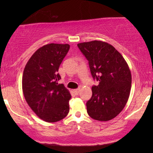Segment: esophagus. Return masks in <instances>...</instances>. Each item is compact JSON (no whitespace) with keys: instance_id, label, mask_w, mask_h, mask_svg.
<instances>
[{"instance_id":"esophagus-1","label":"esophagus","mask_w":153,"mask_h":153,"mask_svg":"<svg viewBox=\"0 0 153 153\" xmlns=\"http://www.w3.org/2000/svg\"><path fill=\"white\" fill-rule=\"evenodd\" d=\"M79 91H80V88H77V89H74V93L76 94V95H78L79 93Z\"/></svg>"}]
</instances>
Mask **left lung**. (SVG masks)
Here are the masks:
<instances>
[{
    "mask_svg": "<svg viewBox=\"0 0 153 153\" xmlns=\"http://www.w3.org/2000/svg\"><path fill=\"white\" fill-rule=\"evenodd\" d=\"M88 60L93 78L99 81L92 87L87 102L90 117L108 121L116 117L126 105L131 90V75L123 56L105 42L94 40L77 45Z\"/></svg>",
    "mask_w": 153,
    "mask_h": 153,
    "instance_id": "1",
    "label": "left lung"
}]
</instances>
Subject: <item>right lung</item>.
<instances>
[{
    "label": "right lung",
    "mask_w": 153,
    "mask_h": 153,
    "mask_svg": "<svg viewBox=\"0 0 153 153\" xmlns=\"http://www.w3.org/2000/svg\"><path fill=\"white\" fill-rule=\"evenodd\" d=\"M70 49L68 44H48L37 50L25 67L22 89L28 106L42 120L55 123L70 111V92L58 84L60 65Z\"/></svg>",
    "instance_id": "obj_1"
}]
</instances>
